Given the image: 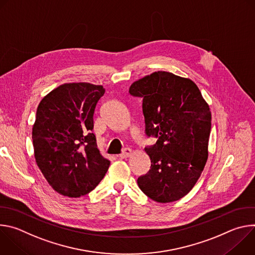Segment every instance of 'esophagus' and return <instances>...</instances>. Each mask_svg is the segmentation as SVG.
Segmentation results:
<instances>
[{
  "instance_id": "esophagus-1",
  "label": "esophagus",
  "mask_w": 255,
  "mask_h": 255,
  "mask_svg": "<svg viewBox=\"0 0 255 255\" xmlns=\"http://www.w3.org/2000/svg\"><path fill=\"white\" fill-rule=\"evenodd\" d=\"M131 154H132V149H130V148H124L123 151H122V153L120 154V157H121V158H127V157H129Z\"/></svg>"
}]
</instances>
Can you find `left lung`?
<instances>
[{"label":"left lung","instance_id":"8db88e82","mask_svg":"<svg viewBox=\"0 0 255 255\" xmlns=\"http://www.w3.org/2000/svg\"><path fill=\"white\" fill-rule=\"evenodd\" d=\"M129 93L143 99L145 133L158 138L145 147L151 166L138 187L157 203L177 201L194 188L208 159L209 105L192 80L167 71L134 82Z\"/></svg>","mask_w":255,"mask_h":255}]
</instances>
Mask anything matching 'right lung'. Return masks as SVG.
<instances>
[{
    "instance_id": "add662e5",
    "label": "right lung",
    "mask_w": 255,
    "mask_h": 255,
    "mask_svg": "<svg viewBox=\"0 0 255 255\" xmlns=\"http://www.w3.org/2000/svg\"><path fill=\"white\" fill-rule=\"evenodd\" d=\"M103 86L63 84L39 103L32 129L34 156L52 189L79 198L93 191L110 160L103 157L94 133V112Z\"/></svg>"
}]
</instances>
